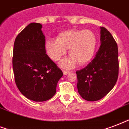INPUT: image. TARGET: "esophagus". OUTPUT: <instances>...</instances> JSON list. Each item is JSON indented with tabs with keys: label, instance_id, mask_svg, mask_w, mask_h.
I'll return each mask as SVG.
<instances>
[{
	"label": "esophagus",
	"instance_id": "esophagus-1",
	"mask_svg": "<svg viewBox=\"0 0 129 129\" xmlns=\"http://www.w3.org/2000/svg\"><path fill=\"white\" fill-rule=\"evenodd\" d=\"M63 74H64V75H67L68 74L70 73V71H68V70H63Z\"/></svg>",
	"mask_w": 129,
	"mask_h": 129
}]
</instances>
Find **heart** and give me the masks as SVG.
Listing matches in <instances>:
<instances>
[{
  "label": "heart",
  "mask_w": 129,
  "mask_h": 129,
  "mask_svg": "<svg viewBox=\"0 0 129 129\" xmlns=\"http://www.w3.org/2000/svg\"><path fill=\"white\" fill-rule=\"evenodd\" d=\"M97 38L90 29H68L61 32L57 39H48L45 43L47 54L54 61H58L66 53L71 55L63 59L61 66L72 68L76 63L84 65L90 61L95 53Z\"/></svg>",
  "instance_id": "obj_1"
}]
</instances>
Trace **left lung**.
Returning a JSON list of instances; mask_svg holds the SVG:
<instances>
[{"instance_id":"8db88e82","label":"left lung","mask_w":129,"mask_h":129,"mask_svg":"<svg viewBox=\"0 0 129 129\" xmlns=\"http://www.w3.org/2000/svg\"><path fill=\"white\" fill-rule=\"evenodd\" d=\"M100 49L84 68L76 71L78 93L85 100L97 101L114 88L118 76V50L110 32L100 27Z\"/></svg>"}]
</instances>
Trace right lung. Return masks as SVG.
Masks as SVG:
<instances>
[{"label":"right lung","mask_w":129,"mask_h":129,"mask_svg":"<svg viewBox=\"0 0 129 129\" xmlns=\"http://www.w3.org/2000/svg\"><path fill=\"white\" fill-rule=\"evenodd\" d=\"M42 25L31 23L15 38L13 70L17 88L34 102H45L56 93L63 72L46 54Z\"/></svg>","instance_id":"right-lung-1"}]
</instances>
